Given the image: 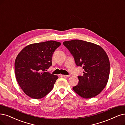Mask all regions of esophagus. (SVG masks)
Instances as JSON below:
<instances>
[{"label": "esophagus", "instance_id": "1", "mask_svg": "<svg viewBox=\"0 0 125 125\" xmlns=\"http://www.w3.org/2000/svg\"><path fill=\"white\" fill-rule=\"evenodd\" d=\"M61 76L63 77H64V78H68V77L70 76V75H61Z\"/></svg>", "mask_w": 125, "mask_h": 125}]
</instances>
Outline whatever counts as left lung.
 Returning a JSON list of instances; mask_svg holds the SVG:
<instances>
[{
    "label": "left lung",
    "instance_id": "8db88e82",
    "mask_svg": "<svg viewBox=\"0 0 125 125\" xmlns=\"http://www.w3.org/2000/svg\"><path fill=\"white\" fill-rule=\"evenodd\" d=\"M63 45L70 51L77 66L82 67L83 75L78 76V84L73 87L76 93L84 98L98 95L107 84L110 74L108 55L100 46L94 43L73 40Z\"/></svg>",
    "mask_w": 125,
    "mask_h": 125
}]
</instances>
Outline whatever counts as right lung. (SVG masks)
Wrapping results in <instances>:
<instances>
[{"label": "right lung", "instance_id": "add662e5", "mask_svg": "<svg viewBox=\"0 0 125 125\" xmlns=\"http://www.w3.org/2000/svg\"><path fill=\"white\" fill-rule=\"evenodd\" d=\"M61 43L49 41L27 46L15 61L17 81L24 93L34 99L44 97L52 90L58 76L46 72L52 56Z\"/></svg>", "mask_w": 125, "mask_h": 125}]
</instances>
